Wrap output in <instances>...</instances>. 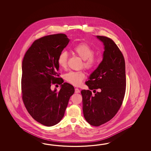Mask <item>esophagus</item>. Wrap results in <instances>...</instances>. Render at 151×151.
<instances>
[{"label":"esophagus","instance_id":"obj_1","mask_svg":"<svg viewBox=\"0 0 151 151\" xmlns=\"http://www.w3.org/2000/svg\"><path fill=\"white\" fill-rule=\"evenodd\" d=\"M80 90H79L78 88H76L75 89V93H80Z\"/></svg>","mask_w":151,"mask_h":151}]
</instances>
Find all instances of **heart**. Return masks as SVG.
Segmentation results:
<instances>
[{
    "mask_svg": "<svg viewBox=\"0 0 151 151\" xmlns=\"http://www.w3.org/2000/svg\"><path fill=\"white\" fill-rule=\"evenodd\" d=\"M73 51L83 60V66L87 69H91L96 64V59L93 56L94 51L92 47L86 43L82 42L76 45ZM68 53L61 52L58 58V65L60 68H65L68 65ZM85 77L83 71H70L65 75V79L69 83L74 86H79Z\"/></svg>",
    "mask_w": 151,
    "mask_h": 151,
    "instance_id": "heart-1",
    "label": "heart"
}]
</instances>
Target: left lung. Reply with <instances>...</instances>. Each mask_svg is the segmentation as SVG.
<instances>
[{"mask_svg":"<svg viewBox=\"0 0 151 151\" xmlns=\"http://www.w3.org/2000/svg\"><path fill=\"white\" fill-rule=\"evenodd\" d=\"M96 37L104 46L103 60L85 83L95 94L85 90L81 93L85 119L91 125L99 126L112 119L122 106L126 91L125 63L111 39ZM97 89L100 91L96 93Z\"/></svg>","mask_w":151,"mask_h":151,"instance_id":"left-lung-1","label":"left lung"}]
</instances>
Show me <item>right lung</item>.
<instances>
[{
	"label": "right lung",
	"instance_id": "right-lung-1",
	"mask_svg": "<svg viewBox=\"0 0 151 151\" xmlns=\"http://www.w3.org/2000/svg\"><path fill=\"white\" fill-rule=\"evenodd\" d=\"M70 39L65 34L47 35L36 40L26 52L22 64L23 102L32 118L46 126H52L64 116L72 85L59 77L58 58ZM61 85L59 91L51 83Z\"/></svg>",
	"mask_w": 151,
	"mask_h": 151
}]
</instances>
